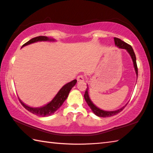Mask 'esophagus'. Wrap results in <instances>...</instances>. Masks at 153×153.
I'll use <instances>...</instances> for the list:
<instances>
[{
	"label": "esophagus",
	"instance_id": "1",
	"mask_svg": "<svg viewBox=\"0 0 153 153\" xmlns=\"http://www.w3.org/2000/svg\"><path fill=\"white\" fill-rule=\"evenodd\" d=\"M77 81H79V82H83L84 80V77L82 76V75H79V76H77Z\"/></svg>",
	"mask_w": 153,
	"mask_h": 153
}]
</instances>
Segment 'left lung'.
<instances>
[{
	"label": "left lung",
	"instance_id": "1",
	"mask_svg": "<svg viewBox=\"0 0 153 153\" xmlns=\"http://www.w3.org/2000/svg\"><path fill=\"white\" fill-rule=\"evenodd\" d=\"M114 40H115V44L116 46H118V47L120 48L126 49V50L128 52L129 55H130L131 59H132L134 69H135L137 77H138V67H137V64H136V58L135 53H134L132 47H131L129 45H128V44H127L126 42H123V41L120 39V38H114ZM84 98L85 100H86L88 105L90 107V108H91L92 112L94 113L96 115H97L98 117H111V116H113L115 115H117V113L121 112V111H122L127 105L126 104L122 108H121L120 109L116 110V111H103V110L100 109L99 108L96 107V106L93 104V102L91 101V100H90L89 94H88V85H87V88L86 90V92H85V94H84Z\"/></svg>",
	"mask_w": 153,
	"mask_h": 153
}]
</instances>
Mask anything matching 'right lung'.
I'll list each match as a JSON object with an SVG mask.
<instances>
[{"instance_id":"1","label":"right lung","mask_w":153,"mask_h":153,"mask_svg":"<svg viewBox=\"0 0 153 153\" xmlns=\"http://www.w3.org/2000/svg\"><path fill=\"white\" fill-rule=\"evenodd\" d=\"M38 41H55L54 39H51L50 38L46 37V36H38V37H35L31 39L30 40L28 41L26 43H25L23 46H25L30 44L38 42ZM77 82L76 79H74L73 81L67 83L65 85L61 88V90L58 92L57 94L51 101L48 103L47 105H46L43 107H31L25 105L19 98V101L22 103V105L24 106V107L27 109L28 111H30V113H32L34 115H36L40 117H47L53 114L55 111L58 109V108L63 105L65 100H66L69 95V93L70 92L72 88H73L75 85H76Z\"/></svg>"}]
</instances>
